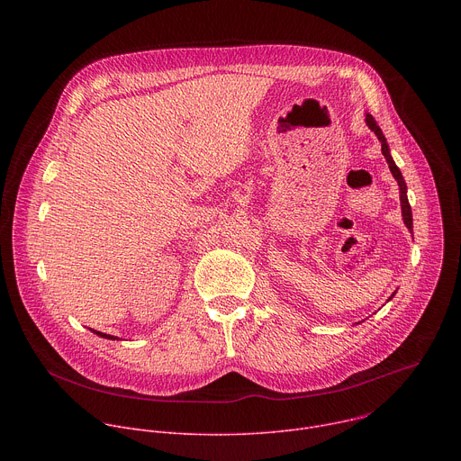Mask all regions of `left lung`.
<instances>
[{"instance_id": "8db88e82", "label": "left lung", "mask_w": 461, "mask_h": 461, "mask_svg": "<svg viewBox=\"0 0 461 461\" xmlns=\"http://www.w3.org/2000/svg\"><path fill=\"white\" fill-rule=\"evenodd\" d=\"M366 125L374 131L375 137L379 139V142H381V153L384 155V158H386V162H388V167H390L393 178H396L398 184H400V194H402L400 199H402L403 221H405L407 228L412 230V212H411V204H409V199H407V184H405V180H403V176H402V171L398 169L396 164H393V160H392V157H390V151H388V144H386V140H384V137H383V133H381V129H379V125L375 123V120H374L372 114H366ZM392 295H393V294H392Z\"/></svg>"}]
</instances>
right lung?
I'll return each instance as SVG.
<instances>
[{
	"mask_svg": "<svg viewBox=\"0 0 461 461\" xmlns=\"http://www.w3.org/2000/svg\"><path fill=\"white\" fill-rule=\"evenodd\" d=\"M95 332V330H93ZM100 338H105V339H116V338H113V336H109V334H102V332H96Z\"/></svg>",
	"mask_w": 461,
	"mask_h": 461,
	"instance_id": "1",
	"label": "right lung"
}]
</instances>
